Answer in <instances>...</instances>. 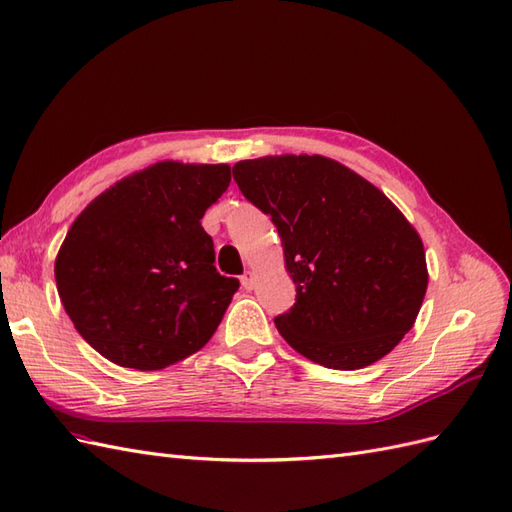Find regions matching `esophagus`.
I'll list each match as a JSON object with an SVG mask.
<instances>
[{
	"mask_svg": "<svg viewBox=\"0 0 512 512\" xmlns=\"http://www.w3.org/2000/svg\"><path fill=\"white\" fill-rule=\"evenodd\" d=\"M255 281H257V277H255V272H251V270H248V272H244V274H242V287H244V290H248V292H251V290H253V287H255Z\"/></svg>",
	"mask_w": 512,
	"mask_h": 512,
	"instance_id": "obj_1",
	"label": "esophagus"
}]
</instances>
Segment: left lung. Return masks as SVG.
<instances>
[{"mask_svg": "<svg viewBox=\"0 0 512 512\" xmlns=\"http://www.w3.org/2000/svg\"><path fill=\"white\" fill-rule=\"evenodd\" d=\"M242 194L281 235L294 307L274 318L296 352L361 370L413 329L428 287L424 244L368 179L324 155H268L233 166Z\"/></svg>", "mask_w": 512, "mask_h": 512, "instance_id": "obj_1", "label": "left lung"}]
</instances>
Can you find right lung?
<instances>
[{"label": "right lung", "instance_id": "add662e5", "mask_svg": "<svg viewBox=\"0 0 512 512\" xmlns=\"http://www.w3.org/2000/svg\"><path fill=\"white\" fill-rule=\"evenodd\" d=\"M229 164L164 160L116 181L75 218L56 257L58 294L101 357L162 370L201 350L240 281L214 266L201 218Z\"/></svg>", "mask_w": 512, "mask_h": 512}]
</instances>
